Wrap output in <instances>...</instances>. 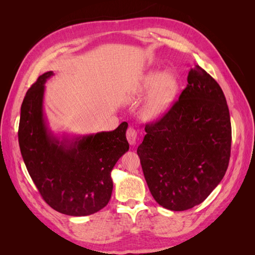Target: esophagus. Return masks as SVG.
<instances>
[{
  "instance_id": "34e87169",
  "label": "esophagus",
  "mask_w": 255,
  "mask_h": 255,
  "mask_svg": "<svg viewBox=\"0 0 255 255\" xmlns=\"http://www.w3.org/2000/svg\"><path fill=\"white\" fill-rule=\"evenodd\" d=\"M127 139L130 145H134L137 140V132L133 128H128L127 130Z\"/></svg>"
}]
</instances>
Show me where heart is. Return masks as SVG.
Wrapping results in <instances>:
<instances>
[{
    "mask_svg": "<svg viewBox=\"0 0 255 255\" xmlns=\"http://www.w3.org/2000/svg\"><path fill=\"white\" fill-rule=\"evenodd\" d=\"M181 86L180 76L174 70H153L145 73L130 90V98L150 94L143 103L140 115L144 120H156L164 116L174 103Z\"/></svg>",
    "mask_w": 255,
    "mask_h": 255,
    "instance_id": "1",
    "label": "heart"
}]
</instances>
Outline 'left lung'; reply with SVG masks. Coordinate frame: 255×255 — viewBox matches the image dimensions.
I'll return each instance as SVG.
<instances>
[{
    "mask_svg": "<svg viewBox=\"0 0 255 255\" xmlns=\"http://www.w3.org/2000/svg\"><path fill=\"white\" fill-rule=\"evenodd\" d=\"M170 110L144 128L137 149L155 201L186 211L210 196L223 179L231 155L232 128L219 84L196 65Z\"/></svg>",
    "mask_w": 255,
    "mask_h": 255,
    "instance_id": "left-lung-1",
    "label": "left lung"
}]
</instances>
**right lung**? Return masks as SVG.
<instances>
[{
  "label": "right lung",
  "instance_id": "add662e5",
  "mask_svg": "<svg viewBox=\"0 0 255 255\" xmlns=\"http://www.w3.org/2000/svg\"><path fill=\"white\" fill-rule=\"evenodd\" d=\"M45 72L23 100L18 130L27 171L41 197L53 210L69 216H87L102 210L113 192L111 172L128 151V123L111 132L57 137L43 114Z\"/></svg>",
  "mask_w": 255,
  "mask_h": 255
}]
</instances>
